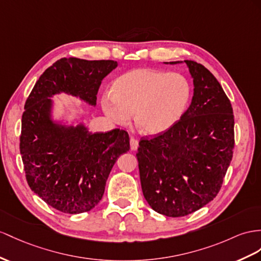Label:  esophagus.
Segmentation results:
<instances>
[{
  "mask_svg": "<svg viewBox=\"0 0 261 261\" xmlns=\"http://www.w3.org/2000/svg\"><path fill=\"white\" fill-rule=\"evenodd\" d=\"M138 146H139V141H138V140L135 139V138H131L130 139V148H131V150L132 151H136L138 149Z\"/></svg>",
  "mask_w": 261,
  "mask_h": 261,
  "instance_id": "obj_1",
  "label": "esophagus"
}]
</instances>
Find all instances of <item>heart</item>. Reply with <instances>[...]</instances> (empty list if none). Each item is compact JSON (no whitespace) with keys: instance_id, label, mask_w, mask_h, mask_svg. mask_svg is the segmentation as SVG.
<instances>
[{"instance_id":"1","label":"heart","mask_w":261,"mask_h":261,"mask_svg":"<svg viewBox=\"0 0 261 261\" xmlns=\"http://www.w3.org/2000/svg\"><path fill=\"white\" fill-rule=\"evenodd\" d=\"M101 96V108L111 122L128 123L133 112L138 129L158 136L170 130L184 116L192 86L182 73L138 68L120 76Z\"/></svg>"}]
</instances>
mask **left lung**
I'll return each instance as SVG.
<instances>
[{
	"mask_svg": "<svg viewBox=\"0 0 261 261\" xmlns=\"http://www.w3.org/2000/svg\"><path fill=\"white\" fill-rule=\"evenodd\" d=\"M185 63L194 92L189 109L170 130L139 142L138 162L144 198L169 217L194 213L216 197L230 164L233 115L229 99L213 73Z\"/></svg>",
	"mask_w": 261,
	"mask_h": 261,
	"instance_id": "obj_1",
	"label": "left lung"
}]
</instances>
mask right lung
<instances>
[{"mask_svg": "<svg viewBox=\"0 0 261 261\" xmlns=\"http://www.w3.org/2000/svg\"><path fill=\"white\" fill-rule=\"evenodd\" d=\"M117 67L113 61L61 58L43 72L26 100L19 138L26 179L55 210H92L117 159L130 150V139L124 130L92 133L80 120L56 119L51 98L65 93L95 107L102 79Z\"/></svg>", "mask_w": 261, "mask_h": 261, "instance_id": "1", "label": "right lung"}]
</instances>
